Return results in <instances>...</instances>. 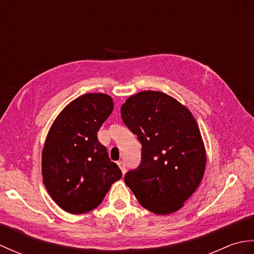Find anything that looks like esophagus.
<instances>
[{"label":"esophagus","instance_id":"obj_1","mask_svg":"<svg viewBox=\"0 0 254 254\" xmlns=\"http://www.w3.org/2000/svg\"><path fill=\"white\" fill-rule=\"evenodd\" d=\"M118 166L120 167V169H121V171H122V174H123V175L126 174V171H127V166H126V163H124V161H122V160H120V161H118Z\"/></svg>","mask_w":254,"mask_h":254}]
</instances>
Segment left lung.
<instances>
[{"label": "left lung", "mask_w": 254, "mask_h": 254, "mask_svg": "<svg viewBox=\"0 0 254 254\" xmlns=\"http://www.w3.org/2000/svg\"><path fill=\"white\" fill-rule=\"evenodd\" d=\"M121 117L142 144L141 164L124 182L149 212H177L198 188L206 166L195 119L174 97L154 90L128 97Z\"/></svg>", "instance_id": "left-lung-1"}]
</instances>
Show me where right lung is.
<instances>
[{"mask_svg": "<svg viewBox=\"0 0 254 254\" xmlns=\"http://www.w3.org/2000/svg\"><path fill=\"white\" fill-rule=\"evenodd\" d=\"M113 110L102 93L85 94L52 123L42 150V179L53 201L67 213L84 214L102 202L122 172L97 137Z\"/></svg>", "mask_w": 254, "mask_h": 254, "instance_id": "obj_1", "label": "right lung"}]
</instances>
